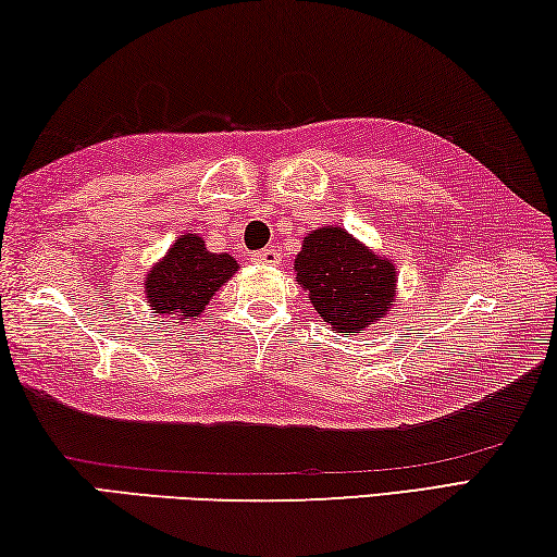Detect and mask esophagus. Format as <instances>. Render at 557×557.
<instances>
[{"label":"esophagus","instance_id":"34e87169","mask_svg":"<svg viewBox=\"0 0 557 557\" xmlns=\"http://www.w3.org/2000/svg\"><path fill=\"white\" fill-rule=\"evenodd\" d=\"M251 259L257 263H267V267H273V263L281 261V251L273 249V246H267V249L251 253Z\"/></svg>","mask_w":557,"mask_h":557}]
</instances>
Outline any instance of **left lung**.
Here are the masks:
<instances>
[{
  "instance_id": "left-lung-1",
  "label": "left lung",
  "mask_w": 557,
  "mask_h": 557,
  "mask_svg": "<svg viewBox=\"0 0 557 557\" xmlns=\"http://www.w3.org/2000/svg\"><path fill=\"white\" fill-rule=\"evenodd\" d=\"M294 267L318 315L338 333L364 331L395 304V267L341 226L308 234Z\"/></svg>"
}]
</instances>
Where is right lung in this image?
<instances>
[{
    "label": "right lung",
    "mask_w": 557,
    "mask_h": 557,
    "mask_svg": "<svg viewBox=\"0 0 557 557\" xmlns=\"http://www.w3.org/2000/svg\"><path fill=\"white\" fill-rule=\"evenodd\" d=\"M236 269L230 253L207 251L202 236L185 234L148 273L145 298L154 313L197 318Z\"/></svg>",
    "instance_id": "right-lung-1"
}]
</instances>
